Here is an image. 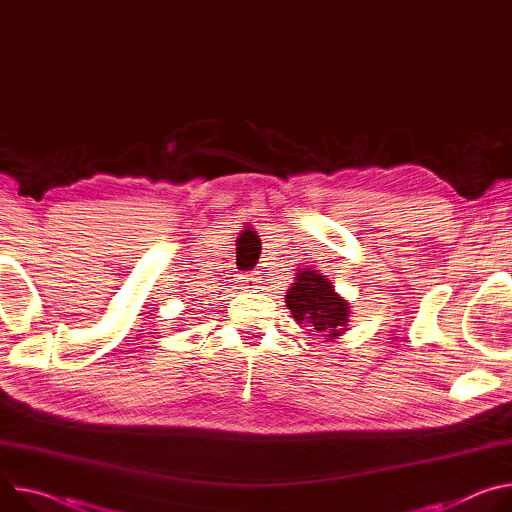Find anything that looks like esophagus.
Wrapping results in <instances>:
<instances>
[{
	"label": "esophagus",
	"instance_id": "obj_1",
	"mask_svg": "<svg viewBox=\"0 0 512 512\" xmlns=\"http://www.w3.org/2000/svg\"><path fill=\"white\" fill-rule=\"evenodd\" d=\"M240 285H242V289H250L254 285V276L252 274H242L240 276Z\"/></svg>",
	"mask_w": 512,
	"mask_h": 512
}]
</instances>
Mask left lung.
Wrapping results in <instances>:
<instances>
[{
	"mask_svg": "<svg viewBox=\"0 0 512 512\" xmlns=\"http://www.w3.org/2000/svg\"><path fill=\"white\" fill-rule=\"evenodd\" d=\"M287 307L299 323L317 333L325 331L329 337L344 331L350 313L344 299L335 295L329 280L317 270H303L297 276L287 293Z\"/></svg>",
	"mask_w": 512,
	"mask_h": 512,
	"instance_id": "left-lung-1",
	"label": "left lung"
}]
</instances>
